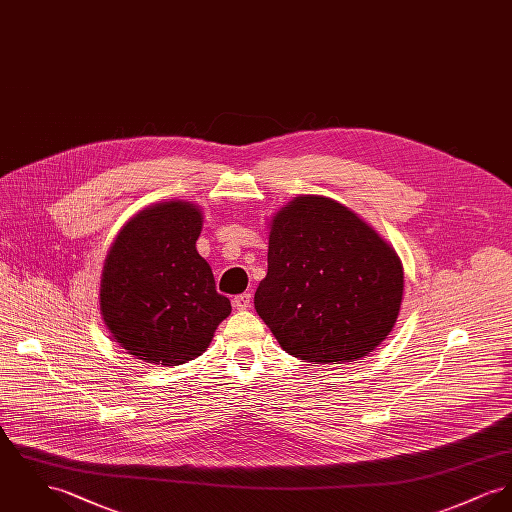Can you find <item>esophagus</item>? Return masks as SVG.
<instances>
[{"instance_id":"esophagus-1","label":"esophagus","mask_w":512,"mask_h":512,"mask_svg":"<svg viewBox=\"0 0 512 512\" xmlns=\"http://www.w3.org/2000/svg\"><path fill=\"white\" fill-rule=\"evenodd\" d=\"M250 303H252V295L250 293H240V295L233 299V305H235V308H239V310H246V308L250 307Z\"/></svg>"}]
</instances>
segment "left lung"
Returning a JSON list of instances; mask_svg holds the SVG:
<instances>
[{"label": "left lung", "mask_w": 512, "mask_h": 512, "mask_svg": "<svg viewBox=\"0 0 512 512\" xmlns=\"http://www.w3.org/2000/svg\"><path fill=\"white\" fill-rule=\"evenodd\" d=\"M402 295L396 250L349 207L299 196L273 215L254 307L289 355L322 365L365 357L392 332Z\"/></svg>", "instance_id": "1"}]
</instances>
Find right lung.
Instances as JSON below:
<instances>
[{"instance_id": "obj_1", "label": "right lung", "mask_w": 512, "mask_h": 512, "mask_svg": "<svg viewBox=\"0 0 512 512\" xmlns=\"http://www.w3.org/2000/svg\"><path fill=\"white\" fill-rule=\"evenodd\" d=\"M204 215L190 202L149 205L112 242L101 314L114 341L145 363L176 367L202 355L231 301L217 293L196 240Z\"/></svg>"}]
</instances>
